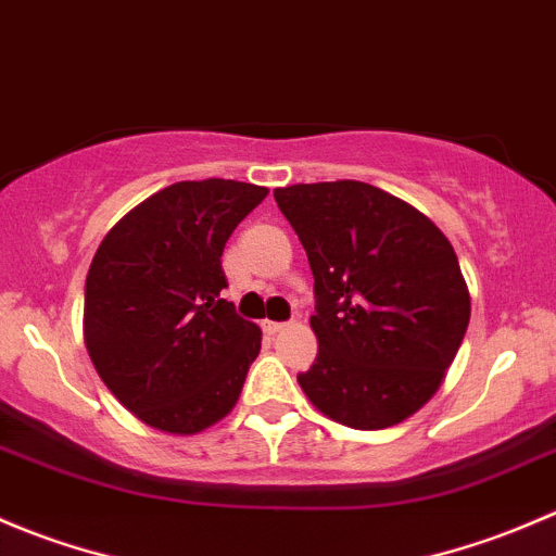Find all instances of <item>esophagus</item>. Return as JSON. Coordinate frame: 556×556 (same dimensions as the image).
I'll use <instances>...</instances> for the list:
<instances>
[{
  "label": "esophagus",
  "instance_id": "esophagus-1",
  "mask_svg": "<svg viewBox=\"0 0 556 556\" xmlns=\"http://www.w3.org/2000/svg\"><path fill=\"white\" fill-rule=\"evenodd\" d=\"M285 328H290V323H274V320H263V331H266V333H282Z\"/></svg>",
  "mask_w": 556,
  "mask_h": 556
}]
</instances>
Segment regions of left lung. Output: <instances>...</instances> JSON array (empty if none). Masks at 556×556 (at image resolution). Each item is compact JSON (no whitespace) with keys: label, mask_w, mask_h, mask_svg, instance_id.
Returning a JSON list of instances; mask_svg holds the SVG:
<instances>
[{"label":"left lung","mask_w":556,"mask_h":556,"mask_svg":"<svg viewBox=\"0 0 556 556\" xmlns=\"http://www.w3.org/2000/svg\"><path fill=\"white\" fill-rule=\"evenodd\" d=\"M315 277L317 358L299 382L350 429L402 424L438 393L470 323V293L443 230L364 181L274 190Z\"/></svg>","instance_id":"8db88e82"}]
</instances>
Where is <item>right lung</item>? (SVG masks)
Instances as JSON below:
<instances>
[{"label":"right lung","instance_id":"right-lung-1","mask_svg":"<svg viewBox=\"0 0 556 556\" xmlns=\"http://www.w3.org/2000/svg\"><path fill=\"white\" fill-rule=\"evenodd\" d=\"M268 195L230 179L176 181L124 214L86 274L97 375L149 427L195 434L239 402L261 328L223 299L225 241Z\"/></svg>","mask_w":556,"mask_h":556}]
</instances>
